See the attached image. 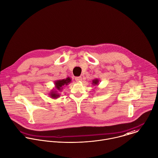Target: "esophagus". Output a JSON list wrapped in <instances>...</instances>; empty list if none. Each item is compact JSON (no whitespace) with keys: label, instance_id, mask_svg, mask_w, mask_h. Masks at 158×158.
I'll return each mask as SVG.
<instances>
[{"label":"esophagus","instance_id":"34e87169","mask_svg":"<svg viewBox=\"0 0 158 158\" xmlns=\"http://www.w3.org/2000/svg\"><path fill=\"white\" fill-rule=\"evenodd\" d=\"M75 80L77 81H81V80H82V78L81 77H76L75 78Z\"/></svg>","mask_w":158,"mask_h":158}]
</instances>
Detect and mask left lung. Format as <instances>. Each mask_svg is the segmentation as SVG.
Instances as JSON below:
<instances>
[{
	"label": "left lung",
	"instance_id": "obj_1",
	"mask_svg": "<svg viewBox=\"0 0 158 158\" xmlns=\"http://www.w3.org/2000/svg\"><path fill=\"white\" fill-rule=\"evenodd\" d=\"M93 83H92V84H93V85H94V86H98L99 85V79H98V78H95L94 80H93V81H92Z\"/></svg>",
	"mask_w": 158,
	"mask_h": 158
}]
</instances>
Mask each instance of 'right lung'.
Listing matches in <instances>:
<instances>
[{
  "label": "right lung",
  "mask_w": 158,
  "mask_h": 158,
  "mask_svg": "<svg viewBox=\"0 0 158 158\" xmlns=\"http://www.w3.org/2000/svg\"><path fill=\"white\" fill-rule=\"evenodd\" d=\"M72 81V79L70 77H67L65 79L57 80L54 81V88L51 90L49 93V96L52 99H57L60 97V94L58 92L62 91L64 86L69 85Z\"/></svg>",
  "instance_id": "right-lung-1"
}]
</instances>
